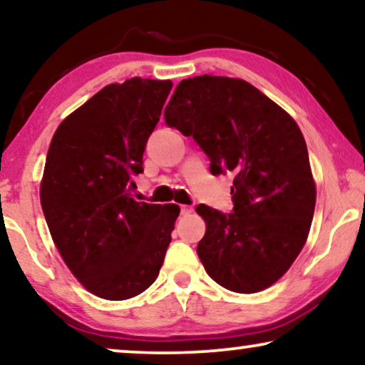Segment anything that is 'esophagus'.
Masks as SVG:
<instances>
[{
	"label": "esophagus",
	"mask_w": 365,
	"mask_h": 365,
	"mask_svg": "<svg viewBox=\"0 0 365 365\" xmlns=\"http://www.w3.org/2000/svg\"><path fill=\"white\" fill-rule=\"evenodd\" d=\"M192 211H194L192 206H181V214H182V216H189V214H191Z\"/></svg>",
	"instance_id": "34e87169"
}]
</instances>
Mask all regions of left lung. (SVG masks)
I'll list each match as a JSON object with an SVG mask.
<instances>
[{
  "instance_id": "8db88e82",
  "label": "left lung",
  "mask_w": 365,
  "mask_h": 365,
  "mask_svg": "<svg viewBox=\"0 0 365 365\" xmlns=\"http://www.w3.org/2000/svg\"><path fill=\"white\" fill-rule=\"evenodd\" d=\"M164 118L196 139L212 174H236L232 214L196 207L206 222L197 256L209 277L241 294L271 287L302 251L316 207L297 123L244 79L207 74L182 79Z\"/></svg>"
}]
</instances>
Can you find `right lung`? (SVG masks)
Returning a JSON list of instances; mask_svg holds the SVG:
<instances>
[{
	"label": "right lung",
	"mask_w": 365,
	"mask_h": 365,
	"mask_svg": "<svg viewBox=\"0 0 365 365\" xmlns=\"http://www.w3.org/2000/svg\"><path fill=\"white\" fill-rule=\"evenodd\" d=\"M171 88L169 79L108 84L63 119L49 144L39 197L53 242L83 287L108 301L156 281L181 211L131 197Z\"/></svg>",
	"instance_id": "right-lung-1"
}]
</instances>
